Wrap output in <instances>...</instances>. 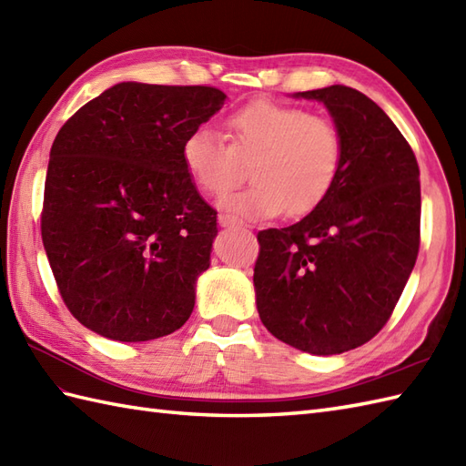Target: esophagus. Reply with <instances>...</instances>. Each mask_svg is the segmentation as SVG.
Segmentation results:
<instances>
[{"instance_id":"esophagus-1","label":"esophagus","mask_w":466,"mask_h":466,"mask_svg":"<svg viewBox=\"0 0 466 466\" xmlns=\"http://www.w3.org/2000/svg\"><path fill=\"white\" fill-rule=\"evenodd\" d=\"M218 224H220L222 228H230V226H234L236 224V220L232 216H226V214H220L218 216Z\"/></svg>"}]
</instances>
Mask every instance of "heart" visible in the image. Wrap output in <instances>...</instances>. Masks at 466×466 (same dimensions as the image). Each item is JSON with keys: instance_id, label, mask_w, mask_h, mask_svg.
Masks as SVG:
<instances>
[{"instance_id": "obj_1", "label": "heart", "mask_w": 466, "mask_h": 466, "mask_svg": "<svg viewBox=\"0 0 466 466\" xmlns=\"http://www.w3.org/2000/svg\"><path fill=\"white\" fill-rule=\"evenodd\" d=\"M230 144L200 126L186 136L182 162L204 194H222L250 162V186L226 194L220 208L234 220H262L319 206L339 180L344 142L330 120L294 106L256 102L226 120Z\"/></svg>"}]
</instances>
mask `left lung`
I'll use <instances>...</instances> for the list:
<instances>
[{
  "mask_svg": "<svg viewBox=\"0 0 466 466\" xmlns=\"http://www.w3.org/2000/svg\"><path fill=\"white\" fill-rule=\"evenodd\" d=\"M294 97L324 104L344 157L309 216L258 232L256 309L279 340L330 356L379 334L407 286L420 244V174L399 127L359 90L329 86Z\"/></svg>",
  "mask_w": 466,
  "mask_h": 466,
  "instance_id": "obj_1",
  "label": "left lung"
}]
</instances>
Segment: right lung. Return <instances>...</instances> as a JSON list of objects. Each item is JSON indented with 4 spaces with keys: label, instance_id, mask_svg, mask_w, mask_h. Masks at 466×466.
Returning <instances> with one entry per match:
<instances>
[{
    "label": "right lung",
    "instance_id": "obj_1",
    "mask_svg": "<svg viewBox=\"0 0 466 466\" xmlns=\"http://www.w3.org/2000/svg\"><path fill=\"white\" fill-rule=\"evenodd\" d=\"M224 102L210 86L122 82L57 132L42 240L59 294L86 329L146 342L190 319L218 228L182 144Z\"/></svg>",
    "mask_w": 466,
    "mask_h": 466
}]
</instances>
